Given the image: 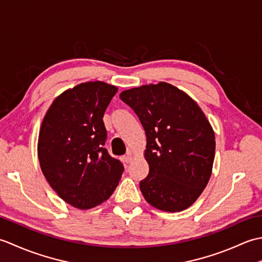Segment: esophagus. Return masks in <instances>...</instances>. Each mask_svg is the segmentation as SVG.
Wrapping results in <instances>:
<instances>
[{
	"mask_svg": "<svg viewBox=\"0 0 262 262\" xmlns=\"http://www.w3.org/2000/svg\"><path fill=\"white\" fill-rule=\"evenodd\" d=\"M122 160H124V162H126V163H129L130 161H132V154H130V153H128V154L124 155V157H122Z\"/></svg>",
	"mask_w": 262,
	"mask_h": 262,
	"instance_id": "34e87169",
	"label": "esophagus"
}]
</instances>
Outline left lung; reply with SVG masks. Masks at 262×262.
I'll use <instances>...</instances> for the list:
<instances>
[{"label": "left lung", "mask_w": 262, "mask_h": 262, "mask_svg": "<svg viewBox=\"0 0 262 262\" xmlns=\"http://www.w3.org/2000/svg\"><path fill=\"white\" fill-rule=\"evenodd\" d=\"M146 134L149 172L140 182L144 198L164 211L191 206L207 186L215 157V135L203 110L165 82L122 91Z\"/></svg>", "instance_id": "1"}]
</instances>
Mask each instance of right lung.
<instances>
[{
    "label": "right lung",
    "mask_w": 262,
    "mask_h": 262,
    "mask_svg": "<svg viewBox=\"0 0 262 262\" xmlns=\"http://www.w3.org/2000/svg\"><path fill=\"white\" fill-rule=\"evenodd\" d=\"M118 91L104 82H86L54 100L39 132L38 159L43 176L64 202L89 209L113 194L124 172L103 145L104 111Z\"/></svg>",
    "instance_id": "obj_1"
}]
</instances>
